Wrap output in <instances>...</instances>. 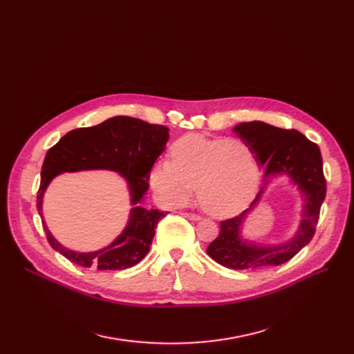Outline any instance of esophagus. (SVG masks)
<instances>
[{
  "instance_id": "1",
  "label": "esophagus",
  "mask_w": 354,
  "mask_h": 354,
  "mask_svg": "<svg viewBox=\"0 0 354 354\" xmlns=\"http://www.w3.org/2000/svg\"><path fill=\"white\" fill-rule=\"evenodd\" d=\"M183 215L187 216L188 219H191V221H199V219H201V216H199V215H196V214H188V212H185Z\"/></svg>"
}]
</instances>
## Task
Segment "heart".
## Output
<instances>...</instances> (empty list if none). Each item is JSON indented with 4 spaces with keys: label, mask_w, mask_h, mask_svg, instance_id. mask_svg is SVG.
<instances>
[{
    "label": "heart",
    "mask_w": 354,
    "mask_h": 354,
    "mask_svg": "<svg viewBox=\"0 0 354 354\" xmlns=\"http://www.w3.org/2000/svg\"><path fill=\"white\" fill-rule=\"evenodd\" d=\"M259 176L257 156L245 142L187 135L171 146V160L152 166L149 182L166 207L187 202L196 185L201 207L215 218H227L252 201Z\"/></svg>",
    "instance_id": "1"
}]
</instances>
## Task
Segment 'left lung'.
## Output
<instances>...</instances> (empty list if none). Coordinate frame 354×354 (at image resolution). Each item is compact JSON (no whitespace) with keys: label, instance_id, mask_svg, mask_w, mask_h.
Returning <instances> with one entry per match:
<instances>
[{"label":"left lung","instance_id":"8db88e82","mask_svg":"<svg viewBox=\"0 0 354 354\" xmlns=\"http://www.w3.org/2000/svg\"><path fill=\"white\" fill-rule=\"evenodd\" d=\"M232 132L254 151L259 167L264 169L263 183L248 209L221 222V232L209 244L207 252L214 261L231 270L281 266L310 243L317 225L322 203L326 198L320 149L294 129H280L259 120L238 123ZM277 177H287L301 194L299 227L281 243L259 245L247 239L242 234V228L248 215Z\"/></svg>","mask_w":354,"mask_h":354}]
</instances>
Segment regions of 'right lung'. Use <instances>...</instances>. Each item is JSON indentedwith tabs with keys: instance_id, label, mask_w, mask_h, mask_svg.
Returning a JSON list of instances; mask_svg holds the SVG:
<instances>
[{
	"instance_id": "1",
	"label": "right lung",
	"mask_w": 354,
	"mask_h": 354,
	"mask_svg": "<svg viewBox=\"0 0 354 354\" xmlns=\"http://www.w3.org/2000/svg\"><path fill=\"white\" fill-rule=\"evenodd\" d=\"M169 140V129L129 116H115L91 127L74 129L46 155L37 209L53 250L71 263L97 270H124L136 266L151 250L158 222L167 214L143 208L149 175ZM111 170L127 182L133 209L124 231L104 249L80 253L64 248L49 232L42 215V199L50 180L66 171Z\"/></svg>"
}]
</instances>
